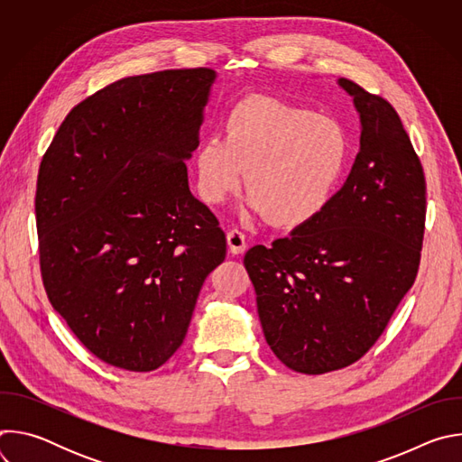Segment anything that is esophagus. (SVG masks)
Masks as SVG:
<instances>
[{
	"mask_svg": "<svg viewBox=\"0 0 462 462\" xmlns=\"http://www.w3.org/2000/svg\"><path fill=\"white\" fill-rule=\"evenodd\" d=\"M226 243H228V250H230L232 254H243L245 248H246V237H245V234H243L241 230H237V228L228 230V234H226Z\"/></svg>",
	"mask_w": 462,
	"mask_h": 462,
	"instance_id": "esophagus-1",
	"label": "esophagus"
}]
</instances>
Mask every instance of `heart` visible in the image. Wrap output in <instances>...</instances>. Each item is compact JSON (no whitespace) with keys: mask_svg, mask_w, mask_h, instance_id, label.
I'll use <instances>...</instances> for the list:
<instances>
[{"mask_svg":"<svg viewBox=\"0 0 462 462\" xmlns=\"http://www.w3.org/2000/svg\"><path fill=\"white\" fill-rule=\"evenodd\" d=\"M349 137L340 122L273 97H246L223 118V137L207 135L193 153L201 199L223 203L243 180L245 205L280 228L316 219L342 180Z\"/></svg>","mask_w":462,"mask_h":462,"instance_id":"b5f03b06","label":"heart"}]
</instances>
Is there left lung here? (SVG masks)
Returning <instances> with one entry per match:
<instances>
[{
    "instance_id": "8db88e82",
    "label": "left lung",
    "mask_w": 462,
    "mask_h": 462,
    "mask_svg": "<svg viewBox=\"0 0 462 462\" xmlns=\"http://www.w3.org/2000/svg\"><path fill=\"white\" fill-rule=\"evenodd\" d=\"M362 120L346 184L310 223L245 254L273 353L323 374L360 360L413 287L424 241L426 179L394 107L340 79Z\"/></svg>"
}]
</instances>
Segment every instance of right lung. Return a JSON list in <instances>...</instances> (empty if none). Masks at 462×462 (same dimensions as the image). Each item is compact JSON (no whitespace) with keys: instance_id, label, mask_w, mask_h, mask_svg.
<instances>
[{"instance_id":"right-lung-1","label":"right lung","mask_w":462,"mask_h":462,"mask_svg":"<svg viewBox=\"0 0 462 462\" xmlns=\"http://www.w3.org/2000/svg\"><path fill=\"white\" fill-rule=\"evenodd\" d=\"M216 73L168 69L116 80L77 104L36 182L47 298L102 362L161 367L182 344L226 237L188 188L184 159Z\"/></svg>"}]
</instances>
